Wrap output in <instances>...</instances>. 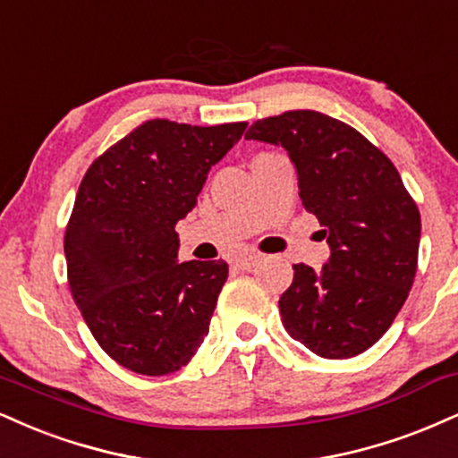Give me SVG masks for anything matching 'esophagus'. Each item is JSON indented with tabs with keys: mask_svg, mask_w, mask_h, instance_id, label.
Here are the masks:
<instances>
[{
	"mask_svg": "<svg viewBox=\"0 0 458 458\" xmlns=\"http://www.w3.org/2000/svg\"><path fill=\"white\" fill-rule=\"evenodd\" d=\"M262 260L260 253H241V256H236V267L243 268V271H250V268L256 267L258 262Z\"/></svg>",
	"mask_w": 458,
	"mask_h": 458,
	"instance_id": "obj_1",
	"label": "esophagus"
}]
</instances>
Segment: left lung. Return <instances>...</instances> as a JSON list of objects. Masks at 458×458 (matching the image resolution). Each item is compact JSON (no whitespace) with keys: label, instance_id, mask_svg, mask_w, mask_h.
<instances>
[{"label":"left lung","instance_id":"obj_1","mask_svg":"<svg viewBox=\"0 0 458 458\" xmlns=\"http://www.w3.org/2000/svg\"><path fill=\"white\" fill-rule=\"evenodd\" d=\"M245 139L282 145L302 207L318 217L330 258L294 264L279 299L292 339L322 358H352L394 322L418 268L420 211L394 164L360 131L318 110L256 121Z\"/></svg>","mask_w":458,"mask_h":458}]
</instances>
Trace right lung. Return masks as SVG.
Segmentation results:
<instances>
[{"mask_svg": "<svg viewBox=\"0 0 458 458\" xmlns=\"http://www.w3.org/2000/svg\"><path fill=\"white\" fill-rule=\"evenodd\" d=\"M245 128L145 121L82 176L64 236L70 292L100 348L130 371H179L207 337L228 264L176 262L174 225Z\"/></svg>", "mask_w": 458, "mask_h": 458, "instance_id": "1", "label": "right lung"}]
</instances>
